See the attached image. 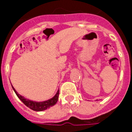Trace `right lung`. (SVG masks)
<instances>
[{
	"mask_svg": "<svg viewBox=\"0 0 132 132\" xmlns=\"http://www.w3.org/2000/svg\"><path fill=\"white\" fill-rule=\"evenodd\" d=\"M13 87V86H12ZM13 89L14 90L15 94L17 95L19 99L21 100L23 104H24L26 106H28V108H30L31 109L34 110V111H44L48 108L53 106L54 105L56 104V102L58 101V99H59V89L57 91V93L56 94V95L53 96V98H50L48 100L45 101H41V102H37V101H31L29 99H27V98H24L23 96H22L21 95H20L19 94H18V92H16L15 90V88L13 87Z\"/></svg>",
	"mask_w": 132,
	"mask_h": 132,
	"instance_id": "1",
	"label": "right lung"
}]
</instances>
